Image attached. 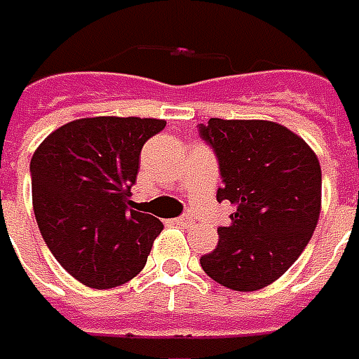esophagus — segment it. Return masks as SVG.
<instances>
[{
  "label": "esophagus",
  "mask_w": 359,
  "mask_h": 359,
  "mask_svg": "<svg viewBox=\"0 0 359 359\" xmlns=\"http://www.w3.org/2000/svg\"><path fill=\"white\" fill-rule=\"evenodd\" d=\"M175 222H177L179 226H190L194 220H192V216H189V214H182V216H179Z\"/></svg>",
  "instance_id": "34e87169"
}]
</instances>
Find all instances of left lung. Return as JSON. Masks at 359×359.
<instances>
[{
  "label": "left lung",
  "instance_id": "1",
  "mask_svg": "<svg viewBox=\"0 0 359 359\" xmlns=\"http://www.w3.org/2000/svg\"><path fill=\"white\" fill-rule=\"evenodd\" d=\"M200 139L218 159L216 200L236 206L218 228L204 273L233 291H257L297 262L320 214V163L299 135L273 121L212 118Z\"/></svg>",
  "mask_w": 359,
  "mask_h": 359
}]
</instances>
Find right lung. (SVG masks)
<instances>
[{"label": "right lung", "instance_id": "right-lung-1", "mask_svg": "<svg viewBox=\"0 0 359 359\" xmlns=\"http://www.w3.org/2000/svg\"><path fill=\"white\" fill-rule=\"evenodd\" d=\"M167 126L151 118H84L53 131L31 159L33 210L43 240L74 279L118 287L147 263L163 230L131 210L145 141Z\"/></svg>", "mask_w": 359, "mask_h": 359}]
</instances>
